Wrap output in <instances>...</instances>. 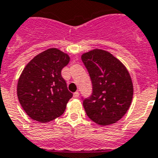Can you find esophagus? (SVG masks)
I'll use <instances>...</instances> for the list:
<instances>
[{"mask_svg": "<svg viewBox=\"0 0 158 158\" xmlns=\"http://www.w3.org/2000/svg\"><path fill=\"white\" fill-rule=\"evenodd\" d=\"M79 96V91H76L75 93H74V98H78Z\"/></svg>", "mask_w": 158, "mask_h": 158, "instance_id": "esophagus-1", "label": "esophagus"}]
</instances>
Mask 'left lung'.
I'll list each match as a JSON object with an SVG mask.
<instances>
[{
  "label": "left lung",
  "instance_id": "8db88e82",
  "mask_svg": "<svg viewBox=\"0 0 158 158\" xmlns=\"http://www.w3.org/2000/svg\"><path fill=\"white\" fill-rule=\"evenodd\" d=\"M81 59L93 86L91 96L82 98L88 117L101 126L118 122L132 103L133 86L128 71L105 50H91L83 54Z\"/></svg>",
  "mask_w": 158,
  "mask_h": 158
}]
</instances>
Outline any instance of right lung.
I'll return each mask as SVG.
<instances>
[{
    "label": "right lung",
    "instance_id": "add662e5",
    "mask_svg": "<svg viewBox=\"0 0 158 158\" xmlns=\"http://www.w3.org/2000/svg\"><path fill=\"white\" fill-rule=\"evenodd\" d=\"M69 56L56 48L37 55L23 69L17 84L20 105L31 118L40 123L61 116L73 94L61 75Z\"/></svg>",
    "mask_w": 158,
    "mask_h": 158
}]
</instances>
